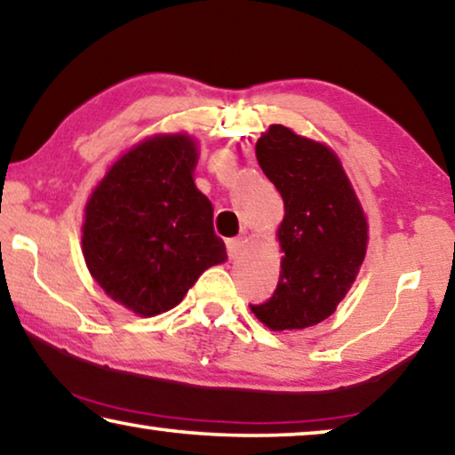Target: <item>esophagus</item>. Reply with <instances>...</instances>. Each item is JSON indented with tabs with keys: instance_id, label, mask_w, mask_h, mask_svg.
<instances>
[{
	"instance_id": "obj_1",
	"label": "esophagus",
	"mask_w": 455,
	"mask_h": 455,
	"mask_svg": "<svg viewBox=\"0 0 455 455\" xmlns=\"http://www.w3.org/2000/svg\"><path fill=\"white\" fill-rule=\"evenodd\" d=\"M226 248H228V256L232 258H237L242 254V248H243V237H232V240L226 242Z\"/></svg>"
}]
</instances>
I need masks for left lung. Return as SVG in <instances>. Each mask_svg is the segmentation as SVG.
Returning a JSON list of instances; mask_svg holds the SVG:
<instances>
[{
  "label": "left lung",
  "instance_id": "1",
  "mask_svg": "<svg viewBox=\"0 0 455 455\" xmlns=\"http://www.w3.org/2000/svg\"><path fill=\"white\" fill-rule=\"evenodd\" d=\"M256 158L284 201V256L272 297L250 309L275 331L305 330L330 317L355 281L368 223L327 146L276 124L258 140Z\"/></svg>",
  "mask_w": 455,
  "mask_h": 455
}]
</instances>
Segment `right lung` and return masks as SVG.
Segmentation results:
<instances>
[{"label": "right lung", "instance_id": "1", "mask_svg": "<svg viewBox=\"0 0 455 455\" xmlns=\"http://www.w3.org/2000/svg\"><path fill=\"white\" fill-rule=\"evenodd\" d=\"M195 163L188 136L148 138L111 166L87 201V268L142 317L172 309L209 267L228 260L212 201L193 183Z\"/></svg>", "mask_w": 455, "mask_h": 455}]
</instances>
